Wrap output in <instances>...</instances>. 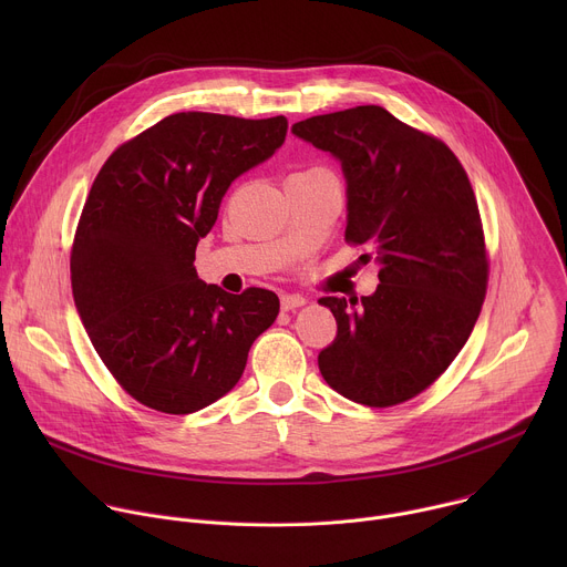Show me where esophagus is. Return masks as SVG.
I'll list each match as a JSON object with an SVG mask.
<instances>
[{
	"instance_id": "34e87169",
	"label": "esophagus",
	"mask_w": 567,
	"mask_h": 567,
	"mask_svg": "<svg viewBox=\"0 0 567 567\" xmlns=\"http://www.w3.org/2000/svg\"><path fill=\"white\" fill-rule=\"evenodd\" d=\"M307 300L302 298V296H298V293H282L280 296V307H282V311H293V309H298V307H302Z\"/></svg>"
}]
</instances>
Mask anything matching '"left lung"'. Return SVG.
Here are the masks:
<instances>
[{"mask_svg":"<svg viewBox=\"0 0 567 567\" xmlns=\"http://www.w3.org/2000/svg\"><path fill=\"white\" fill-rule=\"evenodd\" d=\"M291 132L341 164L346 239L370 245L379 265L372 296L318 300L339 326L318 354L320 374L357 403L394 406L451 365L480 316L487 256L473 188L442 141L379 105L311 116Z\"/></svg>","mask_w":567,"mask_h":567,"instance_id":"left-lung-1","label":"left lung"}]
</instances>
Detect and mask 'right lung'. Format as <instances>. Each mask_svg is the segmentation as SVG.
I'll use <instances>...</instances> for the list:
<instances>
[{"mask_svg": "<svg viewBox=\"0 0 567 567\" xmlns=\"http://www.w3.org/2000/svg\"><path fill=\"white\" fill-rule=\"evenodd\" d=\"M287 118L182 112L121 145L80 215L71 291L94 350L143 406L188 415L235 388L280 300L199 280L197 241L228 186L285 143Z\"/></svg>", "mask_w": 567, "mask_h": 567, "instance_id": "add662e5", "label": "right lung"}]
</instances>
